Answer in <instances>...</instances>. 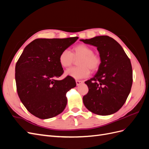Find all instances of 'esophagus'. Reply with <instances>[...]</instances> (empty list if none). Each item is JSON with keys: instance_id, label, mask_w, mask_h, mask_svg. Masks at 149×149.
<instances>
[{"instance_id": "34e87169", "label": "esophagus", "mask_w": 149, "mask_h": 149, "mask_svg": "<svg viewBox=\"0 0 149 149\" xmlns=\"http://www.w3.org/2000/svg\"><path fill=\"white\" fill-rule=\"evenodd\" d=\"M83 83V81H81V80H76V83L78 86L80 85L81 84H82Z\"/></svg>"}]
</instances>
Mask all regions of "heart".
<instances>
[{"label":"heart","mask_w":149,"mask_h":149,"mask_svg":"<svg viewBox=\"0 0 149 149\" xmlns=\"http://www.w3.org/2000/svg\"><path fill=\"white\" fill-rule=\"evenodd\" d=\"M80 57L78 61L79 66L71 68L65 71L66 76L75 79L86 77L92 71H97L101 65V59L94 54L92 48L85 44H79L73 47L71 53L68 49L63 50L59 55L58 61L63 68H68L73 63L74 58Z\"/></svg>","instance_id":"b5f03b06"}]
</instances>
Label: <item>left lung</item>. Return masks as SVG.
I'll return each mask as SVG.
<instances>
[{
    "mask_svg": "<svg viewBox=\"0 0 149 149\" xmlns=\"http://www.w3.org/2000/svg\"><path fill=\"white\" fill-rule=\"evenodd\" d=\"M80 40L96 47L101 61L97 73L85 81L89 91L83 97L84 104L96 114H114L123 107L131 89L130 59L120 44L109 36Z\"/></svg>",
    "mask_w": 149,
    "mask_h": 149,
    "instance_id": "left-lung-1",
    "label": "left lung"
}]
</instances>
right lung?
I'll use <instances>...</instances> for the list:
<instances>
[{"label": "right lung", "mask_w": 149, "mask_h": 149, "mask_svg": "<svg viewBox=\"0 0 149 149\" xmlns=\"http://www.w3.org/2000/svg\"><path fill=\"white\" fill-rule=\"evenodd\" d=\"M78 39L38 38L24 49L15 65V81L20 100L31 114L45 119L65 109L66 94L76 84L70 76L56 79L64 72L58 58Z\"/></svg>", "instance_id": "1"}]
</instances>
